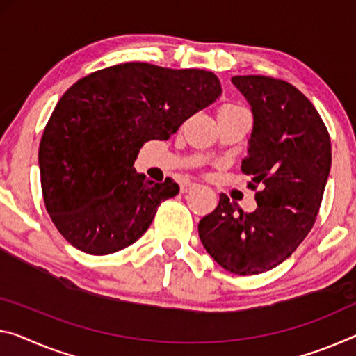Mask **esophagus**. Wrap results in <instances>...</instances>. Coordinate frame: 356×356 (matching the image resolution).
I'll list each match as a JSON object with an SVG mask.
<instances>
[{"label": "esophagus", "mask_w": 356, "mask_h": 356, "mask_svg": "<svg viewBox=\"0 0 356 356\" xmlns=\"http://www.w3.org/2000/svg\"><path fill=\"white\" fill-rule=\"evenodd\" d=\"M195 186L197 184L193 183V181H183L181 186H179V191H181V194H186V193H189L191 189H194Z\"/></svg>", "instance_id": "esophagus-1"}]
</instances>
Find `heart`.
Here are the masks:
<instances>
[{"mask_svg":"<svg viewBox=\"0 0 356 356\" xmlns=\"http://www.w3.org/2000/svg\"><path fill=\"white\" fill-rule=\"evenodd\" d=\"M221 109H243V108L238 105H231V103H229V105H224Z\"/></svg>","mask_w":356,"mask_h":356,"instance_id":"heart-1","label":"heart"}]
</instances>
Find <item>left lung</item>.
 Returning a JSON list of instances; mask_svg holds the SVG:
<instances>
[{"instance_id":"8db88e82","label":"left lung","mask_w":356,"mask_h":356,"mask_svg":"<svg viewBox=\"0 0 356 356\" xmlns=\"http://www.w3.org/2000/svg\"><path fill=\"white\" fill-rule=\"evenodd\" d=\"M254 125L242 173L258 209L237 210L226 194L199 222L205 250L224 269L256 275L288 259L314 227L331 168V140L310 100L286 81L234 76Z\"/></svg>"}]
</instances>
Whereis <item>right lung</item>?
Here are the masks:
<instances>
[{
  "label": "right lung",
  "mask_w": 356,
  "mask_h": 356,
  "mask_svg": "<svg viewBox=\"0 0 356 356\" xmlns=\"http://www.w3.org/2000/svg\"><path fill=\"white\" fill-rule=\"evenodd\" d=\"M221 94L205 70L129 62L94 71L60 98L41 136L40 173L46 210L74 248L103 256L127 248L178 194L172 178L136 173L140 147L168 140Z\"/></svg>",
  "instance_id": "right-lung-1"
}]
</instances>
